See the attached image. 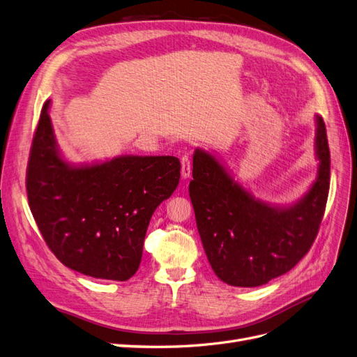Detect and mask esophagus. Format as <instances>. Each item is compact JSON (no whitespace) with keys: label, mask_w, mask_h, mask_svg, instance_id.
I'll return each instance as SVG.
<instances>
[{"label":"esophagus","mask_w":357,"mask_h":357,"mask_svg":"<svg viewBox=\"0 0 357 357\" xmlns=\"http://www.w3.org/2000/svg\"><path fill=\"white\" fill-rule=\"evenodd\" d=\"M181 176L182 179H188L191 176V162L188 157H182L181 158Z\"/></svg>","instance_id":"34e87169"}]
</instances>
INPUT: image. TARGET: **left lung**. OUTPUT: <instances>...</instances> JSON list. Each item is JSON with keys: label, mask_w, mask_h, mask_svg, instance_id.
<instances>
[{"label": "left lung", "mask_w": 357, "mask_h": 357, "mask_svg": "<svg viewBox=\"0 0 357 357\" xmlns=\"http://www.w3.org/2000/svg\"><path fill=\"white\" fill-rule=\"evenodd\" d=\"M317 176L289 205L256 197L211 151L192 154L190 199L211 268L229 286L259 287L296 266L317 236L328 202L331 154L323 118L315 115Z\"/></svg>", "instance_id": "8db88e82"}]
</instances>
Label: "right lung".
<instances>
[{
    "mask_svg": "<svg viewBox=\"0 0 357 357\" xmlns=\"http://www.w3.org/2000/svg\"><path fill=\"white\" fill-rule=\"evenodd\" d=\"M47 100L29 154L26 191L38 230L67 268L127 281L139 269L152 213L176 190L170 155H118L75 165L64 158Z\"/></svg>",
    "mask_w": 357,
    "mask_h": 357,
    "instance_id": "right-lung-1",
    "label": "right lung"
}]
</instances>
